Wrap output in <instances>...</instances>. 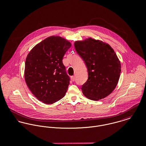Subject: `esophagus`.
Returning a JSON list of instances; mask_svg holds the SVG:
<instances>
[{
	"label": "esophagus",
	"instance_id": "1",
	"mask_svg": "<svg viewBox=\"0 0 146 146\" xmlns=\"http://www.w3.org/2000/svg\"><path fill=\"white\" fill-rule=\"evenodd\" d=\"M71 78H72V81H75V79H76V77H75V76H72L71 77Z\"/></svg>",
	"mask_w": 146,
	"mask_h": 146
}]
</instances>
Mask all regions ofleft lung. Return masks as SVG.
<instances>
[{
    "mask_svg": "<svg viewBox=\"0 0 146 146\" xmlns=\"http://www.w3.org/2000/svg\"><path fill=\"white\" fill-rule=\"evenodd\" d=\"M75 49L84 60L88 78L82 85L83 94L97 101L110 95L118 82L121 63L111 46L91 38L74 43Z\"/></svg>",
    "mask_w": 146,
    "mask_h": 146,
    "instance_id": "left-lung-1",
    "label": "left lung"
}]
</instances>
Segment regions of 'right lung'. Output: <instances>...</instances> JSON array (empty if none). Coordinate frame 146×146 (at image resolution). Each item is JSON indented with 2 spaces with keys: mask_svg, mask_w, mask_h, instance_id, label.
Returning <instances> with one entry per match:
<instances>
[{
  "mask_svg": "<svg viewBox=\"0 0 146 146\" xmlns=\"http://www.w3.org/2000/svg\"><path fill=\"white\" fill-rule=\"evenodd\" d=\"M71 45L64 38L51 36L28 53L25 63V80L39 101L52 104L65 96L70 78L62 60Z\"/></svg>",
  "mask_w": 146,
  "mask_h": 146,
  "instance_id": "add662e5",
  "label": "right lung"
}]
</instances>
